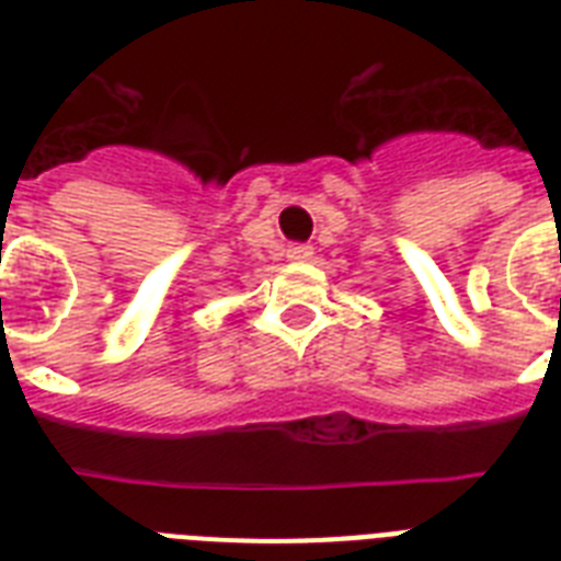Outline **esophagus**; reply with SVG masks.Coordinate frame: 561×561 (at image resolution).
I'll return each instance as SVG.
<instances>
[{
	"instance_id": "esophagus-1",
	"label": "esophagus",
	"mask_w": 561,
	"mask_h": 561,
	"mask_svg": "<svg viewBox=\"0 0 561 561\" xmlns=\"http://www.w3.org/2000/svg\"><path fill=\"white\" fill-rule=\"evenodd\" d=\"M311 255H314V250H311V247H308V244L288 247V259H290V262H308Z\"/></svg>"
}]
</instances>
